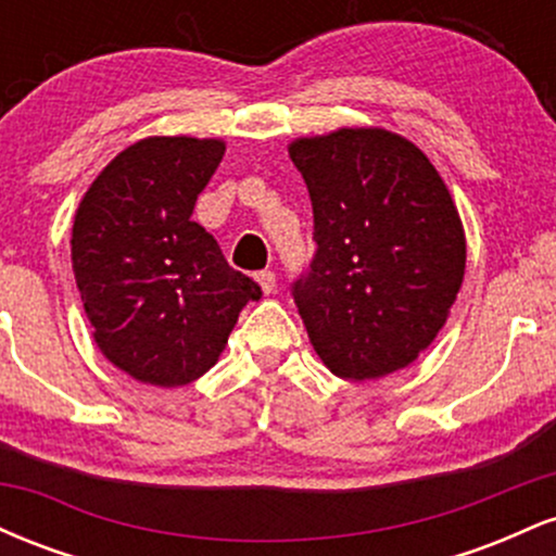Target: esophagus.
<instances>
[{
  "label": "esophagus",
  "instance_id": "1",
  "mask_svg": "<svg viewBox=\"0 0 556 556\" xmlns=\"http://www.w3.org/2000/svg\"><path fill=\"white\" fill-rule=\"evenodd\" d=\"M256 282L261 287V292H266V295H271V292L277 290V277H274V271H269V269L258 271Z\"/></svg>",
  "mask_w": 556,
  "mask_h": 556
}]
</instances>
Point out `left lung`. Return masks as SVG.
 Masks as SVG:
<instances>
[{"instance_id":"obj_1","label":"left lung","mask_w":556,"mask_h":556,"mask_svg":"<svg viewBox=\"0 0 556 556\" xmlns=\"http://www.w3.org/2000/svg\"><path fill=\"white\" fill-rule=\"evenodd\" d=\"M290 159L314 206L316 253L292 282L331 374L379 379L444 327L465 274V232L429 156L381 127L298 138Z\"/></svg>"}]
</instances>
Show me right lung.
Listing matches in <instances>:
<instances>
[{"label": "right lung", "instance_id": "right-lung-1", "mask_svg": "<svg viewBox=\"0 0 556 556\" xmlns=\"http://www.w3.org/2000/svg\"><path fill=\"white\" fill-rule=\"evenodd\" d=\"M225 140L143 138L101 169L73 225V271L93 340L143 384L182 387L219 361L261 287L193 216Z\"/></svg>", "mask_w": 556, "mask_h": 556}]
</instances>
